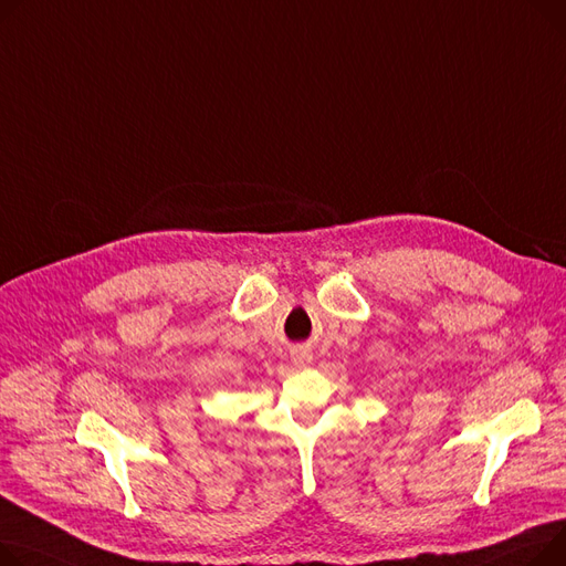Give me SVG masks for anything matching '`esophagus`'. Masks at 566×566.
Wrapping results in <instances>:
<instances>
[{
    "instance_id": "1",
    "label": "esophagus",
    "mask_w": 566,
    "mask_h": 566,
    "mask_svg": "<svg viewBox=\"0 0 566 566\" xmlns=\"http://www.w3.org/2000/svg\"><path fill=\"white\" fill-rule=\"evenodd\" d=\"M312 361V355L307 350H295L293 353V364L295 366H307Z\"/></svg>"
}]
</instances>
